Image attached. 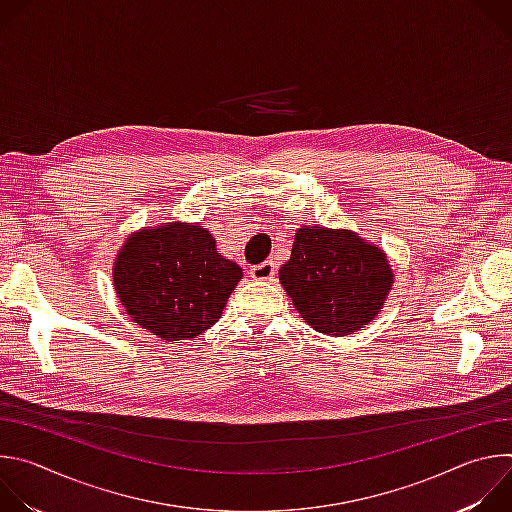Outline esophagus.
<instances>
[{"instance_id": "1", "label": "esophagus", "mask_w": 512, "mask_h": 512, "mask_svg": "<svg viewBox=\"0 0 512 512\" xmlns=\"http://www.w3.org/2000/svg\"><path fill=\"white\" fill-rule=\"evenodd\" d=\"M249 273H251L253 279H259V281L271 279V277L275 275V263H273V261H263V263H259V265H253Z\"/></svg>"}]
</instances>
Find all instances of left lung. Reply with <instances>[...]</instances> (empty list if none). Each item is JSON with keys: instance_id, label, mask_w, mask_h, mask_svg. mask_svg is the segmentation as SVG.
Listing matches in <instances>:
<instances>
[{"instance_id": "left-lung-1", "label": "left lung", "mask_w": 512, "mask_h": 512, "mask_svg": "<svg viewBox=\"0 0 512 512\" xmlns=\"http://www.w3.org/2000/svg\"><path fill=\"white\" fill-rule=\"evenodd\" d=\"M279 281L314 330L348 336L383 310L393 269L377 245L352 231L302 227Z\"/></svg>"}]
</instances>
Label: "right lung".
<instances>
[{
	"label": "right lung",
	"mask_w": 512,
	"mask_h": 512,
	"mask_svg": "<svg viewBox=\"0 0 512 512\" xmlns=\"http://www.w3.org/2000/svg\"><path fill=\"white\" fill-rule=\"evenodd\" d=\"M241 277L243 269L216 251L212 235L190 223L143 227L113 265L125 312L168 342L196 338L218 322Z\"/></svg>",
	"instance_id": "add662e5"
}]
</instances>
